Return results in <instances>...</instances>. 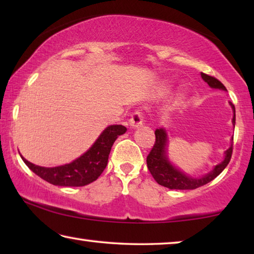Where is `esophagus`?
<instances>
[{
	"mask_svg": "<svg viewBox=\"0 0 254 254\" xmlns=\"http://www.w3.org/2000/svg\"><path fill=\"white\" fill-rule=\"evenodd\" d=\"M143 113L142 112L140 111H135L134 113L132 114V117L130 118V121H128V123H130V127L132 128H136L142 126L143 123Z\"/></svg>",
	"mask_w": 254,
	"mask_h": 254,
	"instance_id": "34e87169",
	"label": "esophagus"
}]
</instances>
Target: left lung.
<instances>
[{"instance_id": "8db88e82", "label": "left lung", "mask_w": 254, "mask_h": 254, "mask_svg": "<svg viewBox=\"0 0 254 254\" xmlns=\"http://www.w3.org/2000/svg\"><path fill=\"white\" fill-rule=\"evenodd\" d=\"M200 76L212 88H218L222 89V91H226L225 86L220 80L215 78V77L206 75L204 72H201ZM230 105L232 106V110L234 112L232 123L235 127V107L231 102ZM154 134H156V142H154L153 148L147 157V166L154 180L159 185L169 189H196L212 182L229 165L232 152H233V144H231V147L225 151L224 160L221 163H218L217 166H215L210 173L200 178H192L191 176H188L176 168L175 166H173V163L168 160V157H167L168 137H167V132L165 128H157ZM232 141H233V139H232Z\"/></svg>"}]
</instances>
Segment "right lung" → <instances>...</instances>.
I'll use <instances>...</instances> for the list:
<instances>
[{
	"instance_id": "add662e5",
	"label": "right lung",
	"mask_w": 254,
	"mask_h": 254,
	"mask_svg": "<svg viewBox=\"0 0 254 254\" xmlns=\"http://www.w3.org/2000/svg\"><path fill=\"white\" fill-rule=\"evenodd\" d=\"M126 131L127 127L123 126L107 127L98 136L95 143L83 156L64 166L46 168L33 165L23 157L21 158L34 174L56 186H85L95 182L104 171L112 145L118 136L126 133Z\"/></svg>"
}]
</instances>
